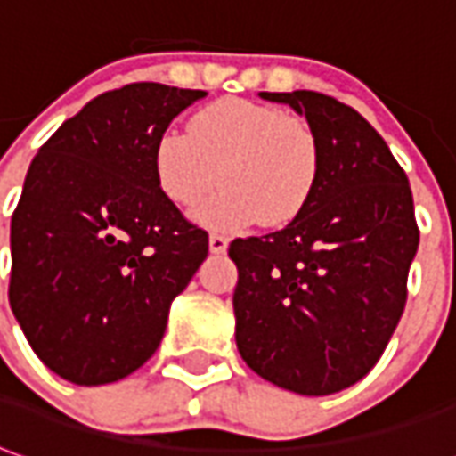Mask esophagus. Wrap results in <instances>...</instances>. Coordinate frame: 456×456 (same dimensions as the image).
<instances>
[{"mask_svg":"<svg viewBox=\"0 0 456 456\" xmlns=\"http://www.w3.org/2000/svg\"><path fill=\"white\" fill-rule=\"evenodd\" d=\"M208 246L210 253H225V250H228V238L221 233H210Z\"/></svg>","mask_w":456,"mask_h":456,"instance_id":"1","label":"esophagus"}]
</instances>
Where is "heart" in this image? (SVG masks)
Listing matches in <instances>:
<instances>
[{
    "mask_svg": "<svg viewBox=\"0 0 456 456\" xmlns=\"http://www.w3.org/2000/svg\"><path fill=\"white\" fill-rule=\"evenodd\" d=\"M161 193L181 208L223 191L196 218L213 231L278 228L305 208L320 171L313 128L270 103L228 96L193 114L188 134L163 131L153 149Z\"/></svg>",
    "mask_w": 456,
    "mask_h": 456,
    "instance_id": "b5f03b06",
    "label": "heart"
}]
</instances>
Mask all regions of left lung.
<instances>
[{"label":"left lung","mask_w":456,"mask_h":456,"mask_svg":"<svg viewBox=\"0 0 456 456\" xmlns=\"http://www.w3.org/2000/svg\"><path fill=\"white\" fill-rule=\"evenodd\" d=\"M318 138L305 208L282 231L235 238V342L260 378L332 395L375 367L407 303L419 246L412 191L385 138L353 106L318 91L270 94Z\"/></svg>","instance_id":"obj_1"}]
</instances>
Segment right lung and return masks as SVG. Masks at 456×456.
<instances>
[{"label": "right lung", "instance_id": "add662e5", "mask_svg": "<svg viewBox=\"0 0 456 456\" xmlns=\"http://www.w3.org/2000/svg\"><path fill=\"white\" fill-rule=\"evenodd\" d=\"M206 91L153 81L91 99L34 156L12 216L9 305L74 385L126 378L161 345L208 233L163 196L156 141Z\"/></svg>", "mask_w": 456, "mask_h": 456}]
</instances>
